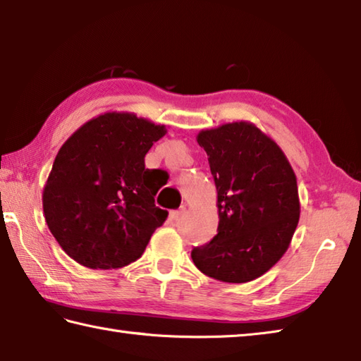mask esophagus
Here are the masks:
<instances>
[{
    "mask_svg": "<svg viewBox=\"0 0 361 361\" xmlns=\"http://www.w3.org/2000/svg\"><path fill=\"white\" fill-rule=\"evenodd\" d=\"M183 210L185 209H179V210H171V212H169V221H178L179 220V216L183 214Z\"/></svg>",
    "mask_w": 361,
    "mask_h": 361,
    "instance_id": "esophagus-1",
    "label": "esophagus"
}]
</instances>
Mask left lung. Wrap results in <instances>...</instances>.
Instances as JSON below:
<instances>
[{
	"mask_svg": "<svg viewBox=\"0 0 361 361\" xmlns=\"http://www.w3.org/2000/svg\"><path fill=\"white\" fill-rule=\"evenodd\" d=\"M216 187L219 229L192 259L204 275L247 283L264 275L286 253L300 201L297 178L276 142L250 122L198 133Z\"/></svg>",
	"mask_w": 361,
	"mask_h": 361,
	"instance_id": "left-lung-1",
	"label": "left lung"
}]
</instances>
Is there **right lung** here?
I'll return each mask as SVG.
<instances>
[{"instance_id":"right-lung-1","label":"right lung","mask_w":361,"mask_h":361,"mask_svg":"<svg viewBox=\"0 0 361 361\" xmlns=\"http://www.w3.org/2000/svg\"><path fill=\"white\" fill-rule=\"evenodd\" d=\"M165 126L133 113L87 121L61 146L42 195L50 233L87 269H119L145 253L168 212L145 157Z\"/></svg>"}]
</instances>
